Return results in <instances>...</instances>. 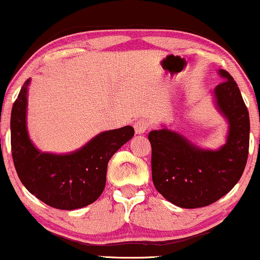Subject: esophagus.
<instances>
[{
  "label": "esophagus",
  "instance_id": "34e87169",
  "mask_svg": "<svg viewBox=\"0 0 260 260\" xmlns=\"http://www.w3.org/2000/svg\"><path fill=\"white\" fill-rule=\"evenodd\" d=\"M148 126H149V124L147 120H144V119H138L137 122L134 123L135 131H136V134H138V135L144 134L145 131L148 130Z\"/></svg>",
  "mask_w": 260,
  "mask_h": 260
}]
</instances>
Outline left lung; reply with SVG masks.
Returning a JSON list of instances; mask_svg holds the SVG:
<instances>
[{"instance_id": "1", "label": "left lung", "mask_w": 260, "mask_h": 260, "mask_svg": "<svg viewBox=\"0 0 260 260\" xmlns=\"http://www.w3.org/2000/svg\"><path fill=\"white\" fill-rule=\"evenodd\" d=\"M222 78L214 88L215 104L229 122L226 143L218 150L199 148L169 129L149 133L151 174L156 190L182 208L205 207L218 201L243 175L250 144V116L232 76Z\"/></svg>"}]
</instances>
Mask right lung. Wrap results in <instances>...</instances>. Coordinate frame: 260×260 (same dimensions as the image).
Segmentation results:
<instances>
[{"label":"right lung","instance_id":"1","mask_svg":"<svg viewBox=\"0 0 260 260\" xmlns=\"http://www.w3.org/2000/svg\"><path fill=\"white\" fill-rule=\"evenodd\" d=\"M27 79L14 103L10 117V142L14 166L27 190L46 205L72 211L92 204L105 188L108 163L131 140L133 126L101 133L78 150L65 155L42 152L31 143L27 131Z\"/></svg>","mask_w":260,"mask_h":260}]
</instances>
